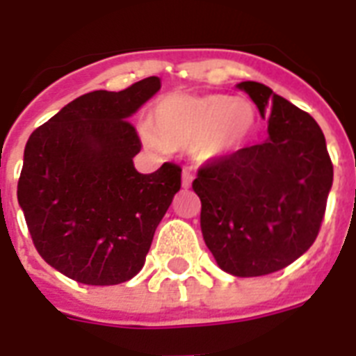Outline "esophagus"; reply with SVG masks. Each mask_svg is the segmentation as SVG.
Returning a JSON list of instances; mask_svg holds the SVG:
<instances>
[{
  "mask_svg": "<svg viewBox=\"0 0 356 356\" xmlns=\"http://www.w3.org/2000/svg\"><path fill=\"white\" fill-rule=\"evenodd\" d=\"M192 181H193L192 170L184 168V170H183V186H184V188H190V186H192Z\"/></svg>",
  "mask_w": 356,
  "mask_h": 356,
  "instance_id": "esophagus-1",
  "label": "esophagus"
}]
</instances>
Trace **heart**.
I'll use <instances>...</instances> for the list:
<instances>
[{
    "instance_id": "b5f03b06",
    "label": "heart",
    "mask_w": 356,
    "mask_h": 356,
    "mask_svg": "<svg viewBox=\"0 0 356 356\" xmlns=\"http://www.w3.org/2000/svg\"><path fill=\"white\" fill-rule=\"evenodd\" d=\"M153 144L168 148L197 146L204 159L223 157L236 152L252 137L256 129V111L245 98L223 95H170L159 100L152 115Z\"/></svg>"
}]
</instances>
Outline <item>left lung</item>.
<instances>
[{
  "label": "left lung",
  "instance_id": "8db88e82",
  "mask_svg": "<svg viewBox=\"0 0 356 356\" xmlns=\"http://www.w3.org/2000/svg\"><path fill=\"white\" fill-rule=\"evenodd\" d=\"M268 138L216 157L192 183L201 199V230L225 273L252 278L298 259L320 232L333 184L322 129L309 113L259 82H241Z\"/></svg>",
  "mask_w": 356,
  "mask_h": 356
}]
</instances>
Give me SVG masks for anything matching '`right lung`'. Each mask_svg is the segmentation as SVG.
<instances>
[{"instance_id":"right-lung-1","label":"right lung","mask_w":356,"mask_h":356,"mask_svg":"<svg viewBox=\"0 0 356 356\" xmlns=\"http://www.w3.org/2000/svg\"><path fill=\"white\" fill-rule=\"evenodd\" d=\"M159 89L149 76L118 93L82 95L29 137L18 203L38 254L74 282L131 280L181 190L177 164L133 166L143 144L128 118Z\"/></svg>"}]
</instances>
